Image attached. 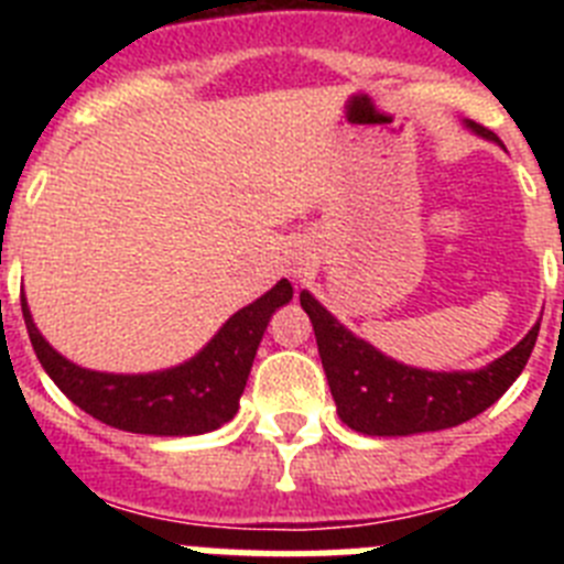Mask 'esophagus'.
Instances as JSON below:
<instances>
[{
	"mask_svg": "<svg viewBox=\"0 0 564 564\" xmlns=\"http://www.w3.org/2000/svg\"><path fill=\"white\" fill-rule=\"evenodd\" d=\"M299 273H302V268H299Z\"/></svg>",
	"mask_w": 564,
	"mask_h": 564,
	"instance_id": "34e87169",
	"label": "esophagus"
}]
</instances>
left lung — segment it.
Masks as SVG:
<instances>
[{
  "label": "left lung",
  "instance_id": "1",
  "mask_svg": "<svg viewBox=\"0 0 564 564\" xmlns=\"http://www.w3.org/2000/svg\"><path fill=\"white\" fill-rule=\"evenodd\" d=\"M466 127L486 141H497V134L480 123L466 121ZM299 302L311 316L338 417L350 430L372 437L417 435L471 421L520 378L540 336L536 322L517 347L482 370L432 372L406 367L352 336L307 291L299 293Z\"/></svg>",
  "mask_w": 564,
  "mask_h": 564
}]
</instances>
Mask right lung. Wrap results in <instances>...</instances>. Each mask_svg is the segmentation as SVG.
Segmentation results:
<instances>
[{"instance_id": "right-lung-1", "label": "right lung", "mask_w": 564, "mask_h": 564, "mask_svg": "<svg viewBox=\"0 0 564 564\" xmlns=\"http://www.w3.org/2000/svg\"><path fill=\"white\" fill-rule=\"evenodd\" d=\"M291 299V282L279 279L265 296L234 313L197 356L172 370L147 376L84 370L44 341L33 325L24 296L22 313L30 344L44 372L87 415L134 435L186 437L220 430L223 423L237 415L239 395L246 390L262 333L273 311L288 305Z\"/></svg>"}]
</instances>
